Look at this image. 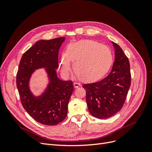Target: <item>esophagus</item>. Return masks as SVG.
Returning <instances> with one entry per match:
<instances>
[{
    "label": "esophagus",
    "instance_id": "34e87169",
    "mask_svg": "<svg viewBox=\"0 0 152 152\" xmlns=\"http://www.w3.org/2000/svg\"><path fill=\"white\" fill-rule=\"evenodd\" d=\"M73 86H74L75 88H77V87L80 86V84L79 83H77V82H74V83H73Z\"/></svg>",
    "mask_w": 152,
    "mask_h": 152
}]
</instances>
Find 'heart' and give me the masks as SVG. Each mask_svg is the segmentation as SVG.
<instances>
[{
    "instance_id": "1",
    "label": "heart",
    "mask_w": 152,
    "mask_h": 152,
    "mask_svg": "<svg viewBox=\"0 0 152 152\" xmlns=\"http://www.w3.org/2000/svg\"><path fill=\"white\" fill-rule=\"evenodd\" d=\"M113 57L111 49L93 40H82L68 44L66 54L59 59L61 72L68 75L70 61L75 75L84 82H91L100 79L111 68Z\"/></svg>"
}]
</instances>
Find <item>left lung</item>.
Wrapping results in <instances>:
<instances>
[{
  "instance_id": "left-lung-1",
  "label": "left lung",
  "mask_w": 152,
  "mask_h": 152,
  "mask_svg": "<svg viewBox=\"0 0 152 152\" xmlns=\"http://www.w3.org/2000/svg\"><path fill=\"white\" fill-rule=\"evenodd\" d=\"M112 43L115 54L111 72L98 82L83 85L89 112L98 118H107L120 111L131 86L129 61L122 48Z\"/></svg>"
}]
</instances>
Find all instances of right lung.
Returning <instances> with one entry per match:
<instances>
[{
    "label": "right lung",
    "mask_w": 152,
    "mask_h": 152,
    "mask_svg": "<svg viewBox=\"0 0 152 152\" xmlns=\"http://www.w3.org/2000/svg\"><path fill=\"white\" fill-rule=\"evenodd\" d=\"M65 37L40 40L23 55L16 76V86L20 100L25 110L34 120L44 125L54 126L65 118L68 104L73 91L72 80L58 79L59 48ZM45 67L50 84L45 93L35 97L29 89V80L33 71Z\"/></svg>",
    "instance_id": "right-lung-1"
}]
</instances>
